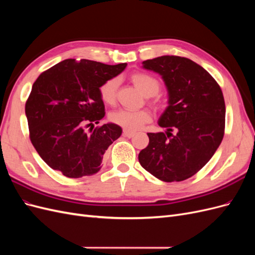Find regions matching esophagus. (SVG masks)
<instances>
[{
    "instance_id": "esophagus-1",
    "label": "esophagus",
    "mask_w": 255,
    "mask_h": 255,
    "mask_svg": "<svg viewBox=\"0 0 255 255\" xmlns=\"http://www.w3.org/2000/svg\"><path fill=\"white\" fill-rule=\"evenodd\" d=\"M135 135V132H132V130H128V129H123V136L130 138Z\"/></svg>"
}]
</instances>
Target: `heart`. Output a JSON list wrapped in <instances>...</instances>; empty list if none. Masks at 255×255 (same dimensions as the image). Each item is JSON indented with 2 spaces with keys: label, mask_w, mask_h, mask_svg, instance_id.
Returning a JSON list of instances; mask_svg holds the SVG:
<instances>
[{
  "label": "heart",
  "mask_w": 255,
  "mask_h": 255,
  "mask_svg": "<svg viewBox=\"0 0 255 255\" xmlns=\"http://www.w3.org/2000/svg\"><path fill=\"white\" fill-rule=\"evenodd\" d=\"M130 81L134 86L139 90L145 97H153L157 95L160 88V84L154 76L137 72L130 75ZM119 86V81L117 79H111L104 82L100 87V96L106 104H114L117 98V90ZM110 119L115 125H117L128 130H135L140 128L144 123L151 120L150 112L142 110L138 112H129L126 110H119L111 113Z\"/></svg>",
  "instance_id": "heart-1"
}]
</instances>
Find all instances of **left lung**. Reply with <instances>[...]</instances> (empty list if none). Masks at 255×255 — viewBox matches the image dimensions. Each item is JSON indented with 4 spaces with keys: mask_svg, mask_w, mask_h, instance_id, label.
<instances>
[{
    "mask_svg": "<svg viewBox=\"0 0 255 255\" xmlns=\"http://www.w3.org/2000/svg\"><path fill=\"white\" fill-rule=\"evenodd\" d=\"M142 68L161 76L168 106L157 122L166 132L148 133L149 144L138 159L160 181H184L207 164L222 141V91L204 68L188 58L159 56L142 61Z\"/></svg>",
    "mask_w": 255,
    "mask_h": 255,
    "instance_id": "left-lung-1",
    "label": "left lung"
}]
</instances>
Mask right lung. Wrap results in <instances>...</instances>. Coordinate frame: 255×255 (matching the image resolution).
Masks as SVG:
<instances>
[{"instance_id": "right-lung-1", "label": "right lung", "mask_w": 255, "mask_h": 255, "mask_svg": "<svg viewBox=\"0 0 255 255\" xmlns=\"http://www.w3.org/2000/svg\"><path fill=\"white\" fill-rule=\"evenodd\" d=\"M126 67L65 59L36 80L25 115L30 141L49 167L72 179L100 171L105 151L122 134L112 122L94 128L105 116L100 87Z\"/></svg>"}]
</instances>
